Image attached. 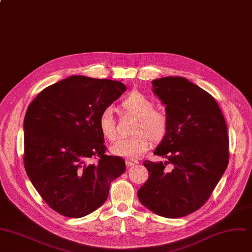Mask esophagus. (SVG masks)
<instances>
[{
	"label": "esophagus",
	"instance_id": "1",
	"mask_svg": "<svg viewBox=\"0 0 252 252\" xmlns=\"http://www.w3.org/2000/svg\"><path fill=\"white\" fill-rule=\"evenodd\" d=\"M138 161L135 160V159H126V165L127 167H130V166H133L135 164H137Z\"/></svg>",
	"mask_w": 252,
	"mask_h": 252
}]
</instances>
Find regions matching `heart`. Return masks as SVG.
Here are the masks:
<instances>
[{
	"label": "heart",
	"mask_w": 252,
	"mask_h": 252,
	"mask_svg": "<svg viewBox=\"0 0 252 252\" xmlns=\"http://www.w3.org/2000/svg\"><path fill=\"white\" fill-rule=\"evenodd\" d=\"M122 108L138 117L135 124V136L120 138L111 147L115 156L127 158H136L149 148V140L158 144L166 136L169 120L167 115L158 110H154V103L139 92L128 94L122 101ZM99 128L103 136L109 141L116 138V127L111 108H106L100 115Z\"/></svg>",
	"instance_id": "obj_1"
}]
</instances>
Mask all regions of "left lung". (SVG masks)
Wrapping results in <instances>:
<instances>
[{
	"label": "left lung",
	"mask_w": 252,
	"mask_h": 252,
	"mask_svg": "<svg viewBox=\"0 0 252 252\" xmlns=\"http://www.w3.org/2000/svg\"><path fill=\"white\" fill-rule=\"evenodd\" d=\"M152 88L169 120L166 136L153 154L166 160L143 161L149 177L137 196L156 214L180 218L207 202L226 170L227 126L216 100L185 77L157 79Z\"/></svg>",
	"instance_id": "left-lung-1"
}]
</instances>
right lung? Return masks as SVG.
Wrapping results in <instances>:
<instances>
[{
	"label": "right lung",
	"mask_w": 252,
	"mask_h": 252,
	"mask_svg": "<svg viewBox=\"0 0 252 252\" xmlns=\"http://www.w3.org/2000/svg\"><path fill=\"white\" fill-rule=\"evenodd\" d=\"M126 91L121 82L72 75L39 93L24 119V166L45 203L81 218L102 206L111 183L125 171L107 156L101 113ZM92 158L98 161L92 164Z\"/></svg>",
	"instance_id": "obj_1"
}]
</instances>
